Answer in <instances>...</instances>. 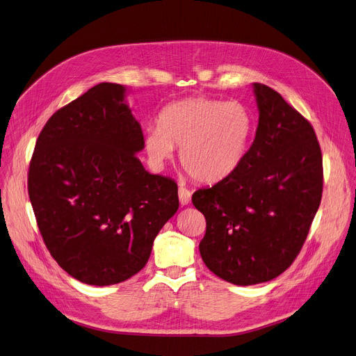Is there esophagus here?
Listing matches in <instances>:
<instances>
[{"label":"esophagus","mask_w":356,"mask_h":356,"mask_svg":"<svg viewBox=\"0 0 356 356\" xmlns=\"http://www.w3.org/2000/svg\"><path fill=\"white\" fill-rule=\"evenodd\" d=\"M179 200L181 206H187L191 200V191L183 184L179 187Z\"/></svg>","instance_id":"obj_1"}]
</instances>
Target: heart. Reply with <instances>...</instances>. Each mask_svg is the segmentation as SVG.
Wrapping results in <instances>:
<instances>
[{
	"label": "heart",
	"instance_id": "heart-1",
	"mask_svg": "<svg viewBox=\"0 0 356 356\" xmlns=\"http://www.w3.org/2000/svg\"><path fill=\"white\" fill-rule=\"evenodd\" d=\"M251 134L252 119L243 104L197 96L161 111L159 126L146 129L143 146L154 165L165 163L180 147L183 169L209 183L227 177L243 163Z\"/></svg>",
	"mask_w": 356,
	"mask_h": 356
}]
</instances>
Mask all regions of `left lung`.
Segmentation results:
<instances>
[{
	"instance_id": "obj_1",
	"label": "left lung",
	"mask_w": 356,
	"mask_h": 356,
	"mask_svg": "<svg viewBox=\"0 0 356 356\" xmlns=\"http://www.w3.org/2000/svg\"><path fill=\"white\" fill-rule=\"evenodd\" d=\"M258 126L243 163L191 197L206 217L199 250L236 285L267 282L298 255L322 197V156L311 123L274 89L252 83Z\"/></svg>"
}]
</instances>
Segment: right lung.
<instances>
[{"label":"right lung","instance_id":"right-lung-1","mask_svg":"<svg viewBox=\"0 0 356 356\" xmlns=\"http://www.w3.org/2000/svg\"><path fill=\"white\" fill-rule=\"evenodd\" d=\"M127 89L102 82L56 111L35 143L28 195L55 261L89 285L138 274L179 209L175 180L149 173Z\"/></svg>","mask_w":356,"mask_h":356}]
</instances>
